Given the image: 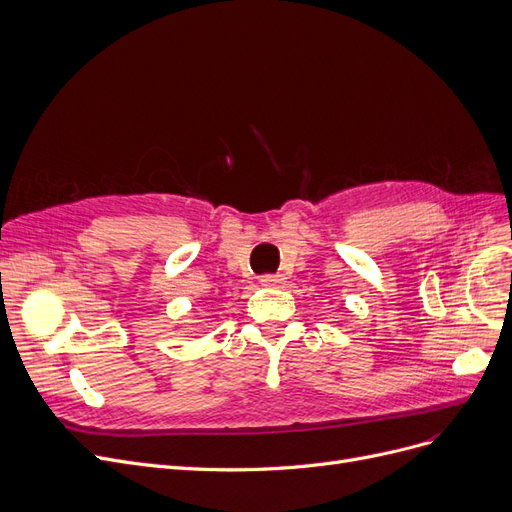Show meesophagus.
Instances as JSON below:
<instances>
[{
    "mask_svg": "<svg viewBox=\"0 0 512 512\" xmlns=\"http://www.w3.org/2000/svg\"><path fill=\"white\" fill-rule=\"evenodd\" d=\"M260 283H262V285H269V287H271V285H279V283H281V275H262V277H260Z\"/></svg>",
    "mask_w": 512,
    "mask_h": 512,
    "instance_id": "obj_1",
    "label": "esophagus"
}]
</instances>
